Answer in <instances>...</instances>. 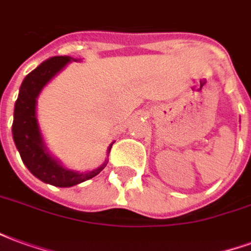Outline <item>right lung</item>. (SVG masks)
Listing matches in <instances>:
<instances>
[{"label": "right lung", "instance_id": "1", "mask_svg": "<svg viewBox=\"0 0 251 251\" xmlns=\"http://www.w3.org/2000/svg\"><path fill=\"white\" fill-rule=\"evenodd\" d=\"M71 62L77 60L71 56H53L44 60L25 76L20 87L19 98L14 103L12 134L21 160L33 176L43 183L55 187H74L80 184L86 180L93 179L107 165L106 158L102 165L91 171L77 172L68 169L50 153L40 130L36 113L37 98L43 88ZM113 144L114 141L107 148V154Z\"/></svg>", "mask_w": 251, "mask_h": 251}]
</instances>
